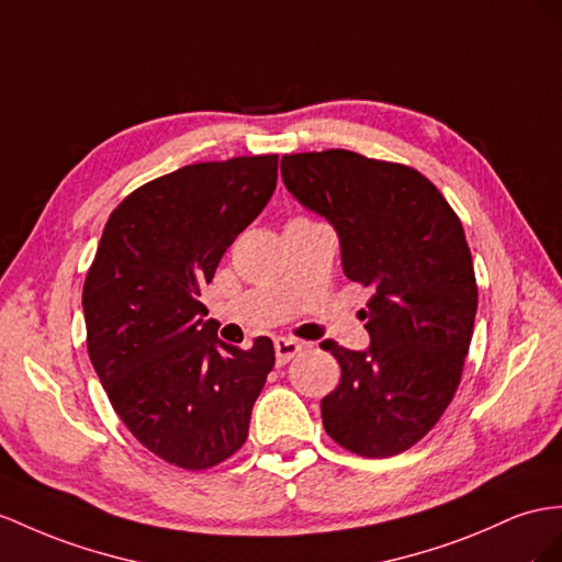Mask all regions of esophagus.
<instances>
[{
  "label": "esophagus",
  "instance_id": "obj_1",
  "mask_svg": "<svg viewBox=\"0 0 562 562\" xmlns=\"http://www.w3.org/2000/svg\"><path fill=\"white\" fill-rule=\"evenodd\" d=\"M301 349H304V347H301V341L290 339V337H278V339H276V358H278V366L290 363L292 358H294Z\"/></svg>",
  "mask_w": 562,
  "mask_h": 562
}]
</instances>
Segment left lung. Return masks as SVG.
<instances>
[{"label":"left lung","mask_w":562,"mask_h":562,"mask_svg":"<svg viewBox=\"0 0 562 562\" xmlns=\"http://www.w3.org/2000/svg\"><path fill=\"white\" fill-rule=\"evenodd\" d=\"M282 180L335 225L344 276L372 290L370 349L323 344L341 368L321 401L325 431L363 458L404 453L439 423L463 375L477 313L463 225L423 172L347 149L284 154Z\"/></svg>","instance_id":"left-lung-1"}]
</instances>
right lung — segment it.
Returning <instances> with one entry per match:
<instances>
[{"instance_id":"add662e5","label":"right lung","mask_w":562,"mask_h":562,"mask_svg":"<svg viewBox=\"0 0 562 562\" xmlns=\"http://www.w3.org/2000/svg\"><path fill=\"white\" fill-rule=\"evenodd\" d=\"M278 154L182 166L111 211L82 286L88 353L113 411L166 463L209 470L249 437L256 396L276 366L215 335L201 304L235 237L263 211Z\"/></svg>"}]
</instances>
